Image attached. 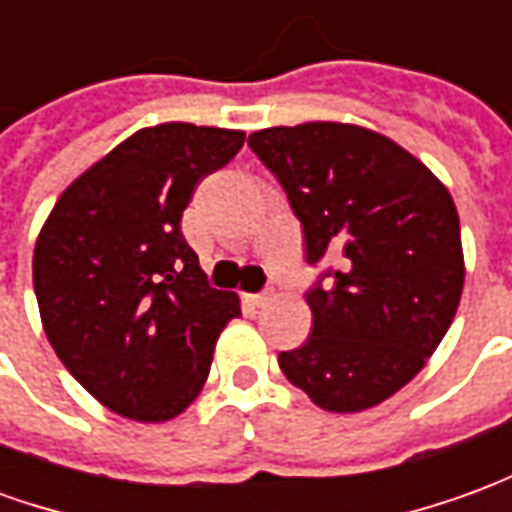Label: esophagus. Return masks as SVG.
Segmentation results:
<instances>
[{
	"mask_svg": "<svg viewBox=\"0 0 512 512\" xmlns=\"http://www.w3.org/2000/svg\"><path fill=\"white\" fill-rule=\"evenodd\" d=\"M268 299H271L268 293H252V296H246V301H249V304H255V307H263V304H268Z\"/></svg>",
	"mask_w": 512,
	"mask_h": 512,
	"instance_id": "obj_1",
	"label": "esophagus"
}]
</instances>
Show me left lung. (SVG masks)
<instances>
[{"instance_id":"1","label":"left lung","mask_w":512,"mask_h":512,"mask_svg":"<svg viewBox=\"0 0 512 512\" xmlns=\"http://www.w3.org/2000/svg\"><path fill=\"white\" fill-rule=\"evenodd\" d=\"M304 227L307 263L337 260L307 293L312 334L279 367L315 406L365 411L425 367L463 290L450 191L389 136L348 123L249 134ZM321 277V279H323Z\"/></svg>"}]
</instances>
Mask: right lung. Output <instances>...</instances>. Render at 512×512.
Returning <instances> with one entry per match:
<instances>
[{"mask_svg": "<svg viewBox=\"0 0 512 512\" xmlns=\"http://www.w3.org/2000/svg\"><path fill=\"white\" fill-rule=\"evenodd\" d=\"M244 131L142 128L62 191L35 244L32 282L51 348L90 395L136 422H167L208 378L213 345L241 315L180 233L205 175Z\"/></svg>", "mask_w": 512, "mask_h": 512, "instance_id": "1", "label": "right lung"}]
</instances>
